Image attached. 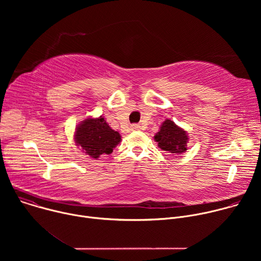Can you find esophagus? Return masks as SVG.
Instances as JSON below:
<instances>
[{"label":"esophagus","instance_id":"obj_1","mask_svg":"<svg viewBox=\"0 0 261 261\" xmlns=\"http://www.w3.org/2000/svg\"><path fill=\"white\" fill-rule=\"evenodd\" d=\"M139 128H140V126H139V125H137V124H133V125L131 126V130H133V131L138 130Z\"/></svg>","mask_w":261,"mask_h":261}]
</instances>
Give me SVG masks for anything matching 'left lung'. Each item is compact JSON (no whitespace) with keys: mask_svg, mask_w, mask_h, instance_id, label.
<instances>
[{"mask_svg":"<svg viewBox=\"0 0 261 261\" xmlns=\"http://www.w3.org/2000/svg\"><path fill=\"white\" fill-rule=\"evenodd\" d=\"M154 138L161 150L167 151L173 155L185 153L187 150V142L189 139L187 132L170 120L164 121Z\"/></svg>","mask_w":261,"mask_h":261,"instance_id":"8db88e82","label":"left lung"}]
</instances>
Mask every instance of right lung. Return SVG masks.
Returning <instances> with one entry per match:
<instances>
[{
    "label": "right lung",
    "mask_w": 261,
    "mask_h": 261,
    "mask_svg": "<svg viewBox=\"0 0 261 261\" xmlns=\"http://www.w3.org/2000/svg\"><path fill=\"white\" fill-rule=\"evenodd\" d=\"M74 137L82 150L95 159L113 153L122 139L120 133L111 129L102 117L86 119L77 126Z\"/></svg>",
    "instance_id": "add662e5"
}]
</instances>
